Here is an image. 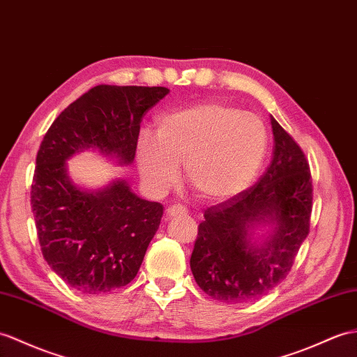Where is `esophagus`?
<instances>
[{
    "label": "esophagus",
    "mask_w": 357,
    "mask_h": 357,
    "mask_svg": "<svg viewBox=\"0 0 357 357\" xmlns=\"http://www.w3.org/2000/svg\"><path fill=\"white\" fill-rule=\"evenodd\" d=\"M167 216H184V214H187L188 211H187V208L185 206H182V205H179V204H175V205H170L167 210Z\"/></svg>",
    "instance_id": "34e87169"
}]
</instances>
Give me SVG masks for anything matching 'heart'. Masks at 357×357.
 Segmentation results:
<instances>
[{
	"label": "heart",
	"instance_id": "obj_1",
	"mask_svg": "<svg viewBox=\"0 0 357 357\" xmlns=\"http://www.w3.org/2000/svg\"><path fill=\"white\" fill-rule=\"evenodd\" d=\"M268 152V129L252 112L223 102H206L164 114L155 135L137 144L139 173L155 192L178 178L206 201H225L251 184Z\"/></svg>",
	"mask_w": 357,
	"mask_h": 357
}]
</instances>
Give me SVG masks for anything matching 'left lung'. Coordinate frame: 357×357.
<instances>
[{"label":"left lung","mask_w":357,"mask_h":357,"mask_svg":"<svg viewBox=\"0 0 357 357\" xmlns=\"http://www.w3.org/2000/svg\"><path fill=\"white\" fill-rule=\"evenodd\" d=\"M272 161L243 192L206 208L190 259L197 286L227 304L260 300L291 272L309 236L313 187L309 162L296 141L271 117ZM271 221L276 231L255 248L247 231Z\"/></svg>","instance_id":"obj_1"}]
</instances>
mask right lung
Listing matches in <instances>:
<instances>
[{"mask_svg":"<svg viewBox=\"0 0 357 357\" xmlns=\"http://www.w3.org/2000/svg\"><path fill=\"white\" fill-rule=\"evenodd\" d=\"M169 94L162 86L97 85L61 112L39 146L30 202L45 261L74 291L98 295L137 277L164 206L115 181L97 193L77 188L65 161L85 147L135 158L139 124Z\"/></svg>","mask_w":357,"mask_h":357,"instance_id":"add662e5","label":"right lung"}]
</instances>
